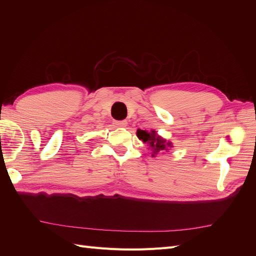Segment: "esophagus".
Wrapping results in <instances>:
<instances>
[{
    "instance_id": "esophagus-1",
    "label": "esophagus",
    "mask_w": 256,
    "mask_h": 256,
    "mask_svg": "<svg viewBox=\"0 0 256 256\" xmlns=\"http://www.w3.org/2000/svg\"><path fill=\"white\" fill-rule=\"evenodd\" d=\"M113 124L115 127H126L127 126L126 120H115Z\"/></svg>"
}]
</instances>
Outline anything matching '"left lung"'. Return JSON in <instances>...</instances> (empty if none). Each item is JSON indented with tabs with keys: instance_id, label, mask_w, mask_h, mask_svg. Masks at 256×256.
Returning a JSON list of instances; mask_svg holds the SVG:
<instances>
[{
	"instance_id": "8db88e82",
	"label": "left lung",
	"mask_w": 256,
	"mask_h": 256,
	"mask_svg": "<svg viewBox=\"0 0 256 256\" xmlns=\"http://www.w3.org/2000/svg\"><path fill=\"white\" fill-rule=\"evenodd\" d=\"M136 136L143 143L147 144L148 148H150L152 157H156V154L159 152H168L173 147L171 141H166L164 138L159 136L157 131L154 129H152L150 131L138 129Z\"/></svg>"
}]
</instances>
